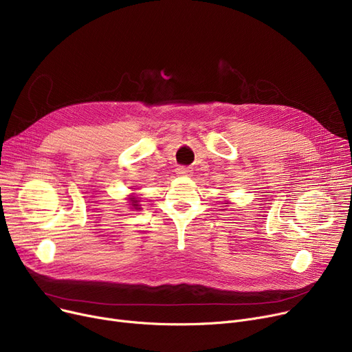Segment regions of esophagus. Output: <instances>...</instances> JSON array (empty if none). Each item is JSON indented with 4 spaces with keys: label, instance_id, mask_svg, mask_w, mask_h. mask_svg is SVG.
<instances>
[{
    "label": "esophagus",
    "instance_id": "esophagus-1",
    "mask_svg": "<svg viewBox=\"0 0 352 352\" xmlns=\"http://www.w3.org/2000/svg\"><path fill=\"white\" fill-rule=\"evenodd\" d=\"M177 174H178V175H187V177H190L192 173H191L190 168H187V166H178V168H177Z\"/></svg>",
    "mask_w": 352,
    "mask_h": 352
}]
</instances>
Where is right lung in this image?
Here are the masks:
<instances>
[{
  "label": "right lung",
  "instance_id": "1",
  "mask_svg": "<svg viewBox=\"0 0 352 352\" xmlns=\"http://www.w3.org/2000/svg\"><path fill=\"white\" fill-rule=\"evenodd\" d=\"M129 201H131V204H129V206H133L135 210H140V206H138L140 201L135 197H129Z\"/></svg>",
  "mask_w": 352,
  "mask_h": 352
}]
</instances>
